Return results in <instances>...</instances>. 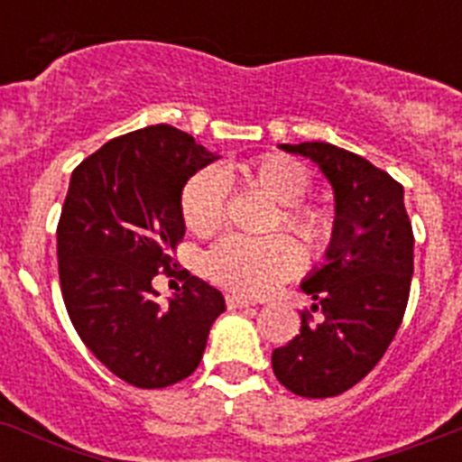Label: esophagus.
I'll return each instance as SVG.
<instances>
[{
	"mask_svg": "<svg viewBox=\"0 0 462 462\" xmlns=\"http://www.w3.org/2000/svg\"><path fill=\"white\" fill-rule=\"evenodd\" d=\"M226 304H227V307H230V309H248V307H255L254 300L242 298V295H227Z\"/></svg>",
	"mask_w": 462,
	"mask_h": 462,
	"instance_id": "esophagus-1",
	"label": "esophagus"
}]
</instances>
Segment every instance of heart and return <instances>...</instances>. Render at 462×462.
I'll return each mask as SVG.
<instances>
[{
    "label": "heart",
    "instance_id": "heart-1",
    "mask_svg": "<svg viewBox=\"0 0 462 462\" xmlns=\"http://www.w3.org/2000/svg\"><path fill=\"white\" fill-rule=\"evenodd\" d=\"M242 174L272 202L281 204V226L314 246L328 242L332 230L328 211L300 202L311 188V174L304 164L288 155H264L244 164ZM226 176L218 170H202L192 176L181 192V214L188 230L199 236L214 235L226 220ZM302 264V248L291 236L254 239L227 235L208 251L204 270L208 279L230 291L242 295H264L274 291L281 281L298 274Z\"/></svg>",
    "mask_w": 462,
    "mask_h": 462
}]
</instances>
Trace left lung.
<instances>
[{"instance_id": "obj_1", "label": "left lung", "mask_w": 462, "mask_h": 462, "mask_svg": "<svg viewBox=\"0 0 462 462\" xmlns=\"http://www.w3.org/2000/svg\"><path fill=\"white\" fill-rule=\"evenodd\" d=\"M319 164L335 192L326 264L300 283L323 319L274 348L276 379L302 398H332L374 370L402 323L414 274V232L404 190L356 153L323 142L281 143Z\"/></svg>"}]
</instances>
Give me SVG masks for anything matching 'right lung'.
I'll list each match as a JSON object with an SVG mask.
<instances>
[{
	"instance_id": "add662e5",
	"label": "right lung",
	"mask_w": 462,
	"mask_h": 462,
	"mask_svg": "<svg viewBox=\"0 0 462 462\" xmlns=\"http://www.w3.org/2000/svg\"><path fill=\"white\" fill-rule=\"evenodd\" d=\"M218 160L190 134L151 125L104 143L71 171L58 223L64 307L92 356L136 388H164L198 370L226 300L198 276L158 302L186 235L181 192Z\"/></svg>"
}]
</instances>
